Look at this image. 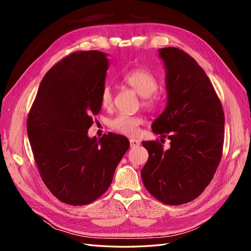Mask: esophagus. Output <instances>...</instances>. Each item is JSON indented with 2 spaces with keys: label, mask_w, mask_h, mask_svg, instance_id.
Returning a JSON list of instances; mask_svg holds the SVG:
<instances>
[{
  "label": "esophagus",
  "mask_w": 251,
  "mask_h": 251,
  "mask_svg": "<svg viewBox=\"0 0 251 251\" xmlns=\"http://www.w3.org/2000/svg\"><path fill=\"white\" fill-rule=\"evenodd\" d=\"M130 144H131V147H132V148H135V147H138V146H139V144H140V141H139V140H137V139L131 138V139H130Z\"/></svg>",
  "instance_id": "34e87169"
}]
</instances>
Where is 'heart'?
<instances>
[{
	"mask_svg": "<svg viewBox=\"0 0 251 251\" xmlns=\"http://www.w3.org/2000/svg\"><path fill=\"white\" fill-rule=\"evenodd\" d=\"M124 82L130 86L136 93L142 96L141 104L148 110L155 111L161 105V96L157 92L158 80L155 75L144 68H135L127 71L123 76ZM100 102L103 108H111L113 104V93L109 86L101 91ZM143 118L139 115L118 114L109 120V127L114 132L126 136H134L138 133Z\"/></svg>",
	"mask_w": 251,
	"mask_h": 251,
	"instance_id": "heart-1",
	"label": "heart"
}]
</instances>
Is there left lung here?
<instances>
[{"label":"left lung","instance_id":"1","mask_svg":"<svg viewBox=\"0 0 251 251\" xmlns=\"http://www.w3.org/2000/svg\"><path fill=\"white\" fill-rule=\"evenodd\" d=\"M159 55L166 68L168 105L151 130L170 139L171 147L142 141L149 159L141 178L158 201L181 205L199 197L214 178L223 154L224 112L206 73L191 55L175 47L159 49Z\"/></svg>","mask_w":251,"mask_h":251}]
</instances>
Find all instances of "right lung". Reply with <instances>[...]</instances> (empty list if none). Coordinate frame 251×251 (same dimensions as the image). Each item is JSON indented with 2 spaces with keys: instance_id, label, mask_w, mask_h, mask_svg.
<instances>
[{
  "instance_id": "obj_1",
  "label": "right lung",
  "mask_w": 251,
  "mask_h": 251,
  "mask_svg": "<svg viewBox=\"0 0 251 251\" xmlns=\"http://www.w3.org/2000/svg\"><path fill=\"white\" fill-rule=\"evenodd\" d=\"M108 59L102 52L76 51L46 73L27 119V133L45 185L64 203L94 202L112 183L130 148L126 136L88 137L101 110Z\"/></svg>"
}]
</instances>
